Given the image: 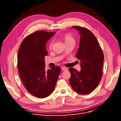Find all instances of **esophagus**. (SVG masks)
<instances>
[{"label": "esophagus", "instance_id": "1", "mask_svg": "<svg viewBox=\"0 0 121 121\" xmlns=\"http://www.w3.org/2000/svg\"><path fill=\"white\" fill-rule=\"evenodd\" d=\"M61 69H62V70H63V71H67V69H67L66 67H61Z\"/></svg>", "mask_w": 121, "mask_h": 121}]
</instances>
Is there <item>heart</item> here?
Here are the masks:
<instances>
[{
	"mask_svg": "<svg viewBox=\"0 0 121 121\" xmlns=\"http://www.w3.org/2000/svg\"><path fill=\"white\" fill-rule=\"evenodd\" d=\"M63 38L65 40V43L67 44L69 42H75V39L73 36L70 33H66L64 35ZM53 45V41H50L48 44V48L51 49L52 48Z\"/></svg>",
	"mask_w": 121,
	"mask_h": 121,
	"instance_id": "obj_1",
	"label": "heart"
}]
</instances>
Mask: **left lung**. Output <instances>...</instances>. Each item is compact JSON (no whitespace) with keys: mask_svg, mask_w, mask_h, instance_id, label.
Instances as JSON below:
<instances>
[{"mask_svg":"<svg viewBox=\"0 0 121 121\" xmlns=\"http://www.w3.org/2000/svg\"><path fill=\"white\" fill-rule=\"evenodd\" d=\"M73 27L81 35L76 56L81 61V69L80 72L69 69L71 75L69 82L76 92L86 95L95 89L100 81L104 56L98 40L89 29L77 26Z\"/></svg>","mask_w":121,"mask_h":121,"instance_id":"obj_1","label":"left lung"}]
</instances>
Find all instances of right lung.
Returning <instances> with one entry per match:
<instances>
[{"instance_id":"1","label":"right lung","mask_w":121,"mask_h":121,"mask_svg":"<svg viewBox=\"0 0 121 121\" xmlns=\"http://www.w3.org/2000/svg\"><path fill=\"white\" fill-rule=\"evenodd\" d=\"M55 34L39 30L23 40L17 53V69L25 88L32 95L45 98L52 94L61 71L56 66L46 71V43Z\"/></svg>"}]
</instances>
